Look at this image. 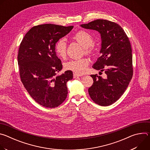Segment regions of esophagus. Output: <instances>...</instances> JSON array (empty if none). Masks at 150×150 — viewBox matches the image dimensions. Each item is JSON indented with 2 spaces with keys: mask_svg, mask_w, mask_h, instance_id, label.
I'll return each instance as SVG.
<instances>
[{
  "mask_svg": "<svg viewBox=\"0 0 150 150\" xmlns=\"http://www.w3.org/2000/svg\"><path fill=\"white\" fill-rule=\"evenodd\" d=\"M82 76V75H80V74L74 73V78H76V77H79V76Z\"/></svg>",
  "mask_w": 150,
  "mask_h": 150,
  "instance_id": "1",
  "label": "esophagus"
}]
</instances>
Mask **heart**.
I'll return each mask as SVG.
<instances>
[{
	"label": "heart",
	"mask_w": 150,
	"mask_h": 150,
	"mask_svg": "<svg viewBox=\"0 0 150 150\" xmlns=\"http://www.w3.org/2000/svg\"><path fill=\"white\" fill-rule=\"evenodd\" d=\"M72 38L83 47L84 52L86 54L91 55L94 53L93 37L86 31L80 30L78 31L72 36ZM67 48V42L64 39L61 38L56 42L55 52L60 57H65ZM89 63V60L85 57L72 59L65 63V68L66 69L73 71L76 74H82L87 71Z\"/></svg>",
	"instance_id": "obj_1"
}]
</instances>
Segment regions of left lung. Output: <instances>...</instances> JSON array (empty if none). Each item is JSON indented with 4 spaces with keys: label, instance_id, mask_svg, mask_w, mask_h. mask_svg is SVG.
Returning a JSON list of instances; mask_svg holds the SVG:
<instances>
[{
    "label": "left lung",
    "instance_id": "left-lung-1",
    "mask_svg": "<svg viewBox=\"0 0 150 150\" xmlns=\"http://www.w3.org/2000/svg\"><path fill=\"white\" fill-rule=\"evenodd\" d=\"M81 26L96 30L101 34V56L93 68L101 72L105 71L107 78L91 75L94 82L88 88V93L96 104L110 105L123 95L132 78L130 41L119 24L108 20L97 19Z\"/></svg>",
    "mask_w": 150,
    "mask_h": 150
}]
</instances>
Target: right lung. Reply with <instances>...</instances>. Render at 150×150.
<instances>
[{"label": "right lung", "mask_w": 150, "mask_h": 150, "mask_svg": "<svg viewBox=\"0 0 150 150\" xmlns=\"http://www.w3.org/2000/svg\"><path fill=\"white\" fill-rule=\"evenodd\" d=\"M73 27L52 24L34 26L19 46L18 63L21 82L30 96L46 108L58 107L67 97V82L72 79L73 73L67 71L56 76L62 64L54 47Z\"/></svg>", "instance_id": "add662e5"}]
</instances>
